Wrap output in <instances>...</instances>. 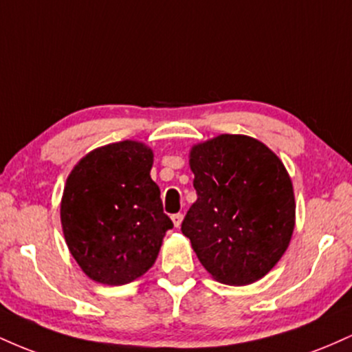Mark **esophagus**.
I'll return each instance as SVG.
<instances>
[{
	"instance_id": "34e87169",
	"label": "esophagus",
	"mask_w": 352,
	"mask_h": 352,
	"mask_svg": "<svg viewBox=\"0 0 352 352\" xmlns=\"http://www.w3.org/2000/svg\"><path fill=\"white\" fill-rule=\"evenodd\" d=\"M182 220H184V215H182V213H175V215H172V221L173 225H175V228H180Z\"/></svg>"
}]
</instances>
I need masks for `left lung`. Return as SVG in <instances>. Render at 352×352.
Segmentation results:
<instances>
[{"label": "left lung", "mask_w": 352, "mask_h": 352, "mask_svg": "<svg viewBox=\"0 0 352 352\" xmlns=\"http://www.w3.org/2000/svg\"><path fill=\"white\" fill-rule=\"evenodd\" d=\"M197 201L182 233L213 280L243 286L280 261L294 230V192L285 165L260 140L221 134L193 145Z\"/></svg>", "instance_id": "left-lung-1"}]
</instances>
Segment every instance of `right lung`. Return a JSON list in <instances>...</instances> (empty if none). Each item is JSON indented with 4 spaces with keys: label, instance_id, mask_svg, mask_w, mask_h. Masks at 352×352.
<instances>
[{
    "label": "right lung",
    "instance_id": "1",
    "mask_svg": "<svg viewBox=\"0 0 352 352\" xmlns=\"http://www.w3.org/2000/svg\"><path fill=\"white\" fill-rule=\"evenodd\" d=\"M153 152L122 140L89 152L76 164L60 200L67 248L91 280L120 286L155 263L172 220L151 179Z\"/></svg>",
    "mask_w": 352,
    "mask_h": 352
}]
</instances>
